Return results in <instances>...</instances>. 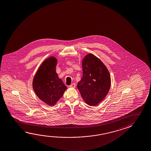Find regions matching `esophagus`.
<instances>
[{
  "instance_id": "obj_1",
  "label": "esophagus",
  "mask_w": 151,
  "mask_h": 151,
  "mask_svg": "<svg viewBox=\"0 0 151 151\" xmlns=\"http://www.w3.org/2000/svg\"><path fill=\"white\" fill-rule=\"evenodd\" d=\"M76 86V84H75V83H73V84H71L69 87H72V88H75Z\"/></svg>"
}]
</instances>
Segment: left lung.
Instances as JSON below:
<instances>
[{"instance_id": "8db88e82", "label": "left lung", "mask_w": 151, "mask_h": 151, "mask_svg": "<svg viewBox=\"0 0 151 151\" xmlns=\"http://www.w3.org/2000/svg\"><path fill=\"white\" fill-rule=\"evenodd\" d=\"M83 77L77 88L89 106H95L106 97L111 86V76L104 64L94 55H86L82 62Z\"/></svg>"}]
</instances>
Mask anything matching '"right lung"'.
I'll use <instances>...</instances> for the list:
<instances>
[{
    "label": "right lung",
    "instance_id": "obj_1",
    "mask_svg": "<svg viewBox=\"0 0 151 151\" xmlns=\"http://www.w3.org/2000/svg\"><path fill=\"white\" fill-rule=\"evenodd\" d=\"M57 60L51 57L45 60L35 75L32 86L37 96L48 105L56 103L67 89L56 73Z\"/></svg>",
    "mask_w": 151,
    "mask_h": 151
}]
</instances>
